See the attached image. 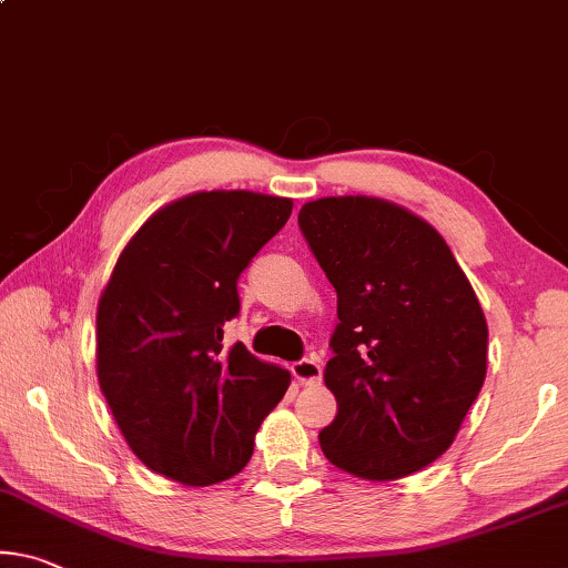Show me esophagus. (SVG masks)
<instances>
[{
  "mask_svg": "<svg viewBox=\"0 0 568 568\" xmlns=\"http://www.w3.org/2000/svg\"><path fill=\"white\" fill-rule=\"evenodd\" d=\"M291 372H293V376L301 384H318L321 376H323V368H321V362H318L316 356H308V358H301V362H293Z\"/></svg>",
  "mask_w": 568,
  "mask_h": 568,
  "instance_id": "1",
  "label": "esophagus"
}]
</instances>
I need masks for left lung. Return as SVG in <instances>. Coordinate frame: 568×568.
Here are the masks:
<instances>
[{
	"instance_id": "left-lung-1",
	"label": "left lung",
	"mask_w": 568,
	"mask_h": 568,
	"mask_svg": "<svg viewBox=\"0 0 568 568\" xmlns=\"http://www.w3.org/2000/svg\"><path fill=\"white\" fill-rule=\"evenodd\" d=\"M298 227L338 295L323 455L364 480L417 473L453 445L485 382L478 295L439 232L392 202L326 196Z\"/></svg>"
}]
</instances>
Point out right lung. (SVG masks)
I'll list each match as a JSON object with an SVG mask.
<instances>
[{"label": "right lung", "instance_id": "add662e5", "mask_svg": "<svg viewBox=\"0 0 568 568\" xmlns=\"http://www.w3.org/2000/svg\"><path fill=\"white\" fill-rule=\"evenodd\" d=\"M291 200L200 192L159 210L98 303V382L133 455L184 485L237 475L291 374L235 344L237 281L283 230Z\"/></svg>", "mask_w": 568, "mask_h": 568}]
</instances>
